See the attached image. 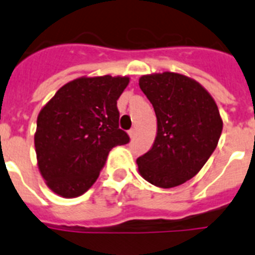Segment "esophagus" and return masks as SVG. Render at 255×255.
Segmentation results:
<instances>
[{
  "label": "esophagus",
  "instance_id": "34e87169",
  "mask_svg": "<svg viewBox=\"0 0 255 255\" xmlns=\"http://www.w3.org/2000/svg\"><path fill=\"white\" fill-rule=\"evenodd\" d=\"M129 135H130V138H134L135 129H130V130H129Z\"/></svg>",
  "mask_w": 255,
  "mask_h": 255
}]
</instances>
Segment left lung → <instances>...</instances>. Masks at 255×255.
<instances>
[{
    "label": "left lung",
    "instance_id": "8db88e82",
    "mask_svg": "<svg viewBox=\"0 0 255 255\" xmlns=\"http://www.w3.org/2000/svg\"><path fill=\"white\" fill-rule=\"evenodd\" d=\"M139 87L157 117L152 147L136 159L139 172L158 188L181 185L217 147L222 132L217 105L199 83L180 74L141 76Z\"/></svg>",
    "mask_w": 255,
    "mask_h": 255
}]
</instances>
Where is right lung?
Listing matches in <instances>:
<instances>
[{"instance_id":"1","label":"right lung","mask_w":255,"mask_h":255,"mask_svg":"<svg viewBox=\"0 0 255 255\" xmlns=\"http://www.w3.org/2000/svg\"><path fill=\"white\" fill-rule=\"evenodd\" d=\"M129 78H80L42 108L34 136L38 166L56 194L75 198L93 185L110 150L130 141L119 128L117 100Z\"/></svg>"}]
</instances>
